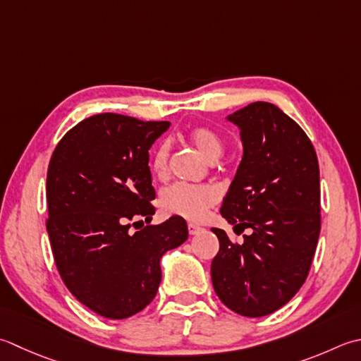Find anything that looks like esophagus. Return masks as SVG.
Returning <instances> with one entry per match:
<instances>
[{"label": "esophagus", "instance_id": "obj_1", "mask_svg": "<svg viewBox=\"0 0 361 361\" xmlns=\"http://www.w3.org/2000/svg\"><path fill=\"white\" fill-rule=\"evenodd\" d=\"M188 231H189V235H197V233L202 231V227H200V225H197V224L189 222L188 224Z\"/></svg>", "mask_w": 361, "mask_h": 361}]
</instances>
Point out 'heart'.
<instances>
[{
  "instance_id": "1",
  "label": "heart",
  "mask_w": 361,
  "mask_h": 361,
  "mask_svg": "<svg viewBox=\"0 0 361 361\" xmlns=\"http://www.w3.org/2000/svg\"><path fill=\"white\" fill-rule=\"evenodd\" d=\"M188 137L207 159L214 161L221 157L224 142L214 130L208 126H197L189 131ZM169 154H171V147L167 142H161L152 154L150 167L153 175L158 178H164L169 172ZM217 200L219 192L213 186L186 185V183H175L162 190L159 197L161 208L167 214L185 217L189 221H199L208 208L214 207Z\"/></svg>"
}]
</instances>
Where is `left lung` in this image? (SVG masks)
Returning a JSON list of instances; mask_svg holds the SVG:
<instances>
[{
	"label": "left lung",
	"instance_id": "8db88e82",
	"mask_svg": "<svg viewBox=\"0 0 361 361\" xmlns=\"http://www.w3.org/2000/svg\"><path fill=\"white\" fill-rule=\"evenodd\" d=\"M227 118L241 130L244 154L221 214L236 233H252L235 244L213 228L211 280L233 312L261 317L307 280L321 231L319 164L305 131L272 103H250Z\"/></svg>",
	"mask_w": 361,
	"mask_h": 361
}]
</instances>
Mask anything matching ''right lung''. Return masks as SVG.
I'll list each match as a JSON object with an SVG mask.
<instances>
[{
    "label": "right lung",
    "instance_id": "right-lung-1",
    "mask_svg": "<svg viewBox=\"0 0 361 361\" xmlns=\"http://www.w3.org/2000/svg\"><path fill=\"white\" fill-rule=\"evenodd\" d=\"M169 126L92 116L59 140L49 161L47 231L56 266L68 291L108 319L130 317L154 299L161 257L188 239L180 216L130 228L154 214L148 150Z\"/></svg>",
    "mask_w": 361,
    "mask_h": 361
}]
</instances>
